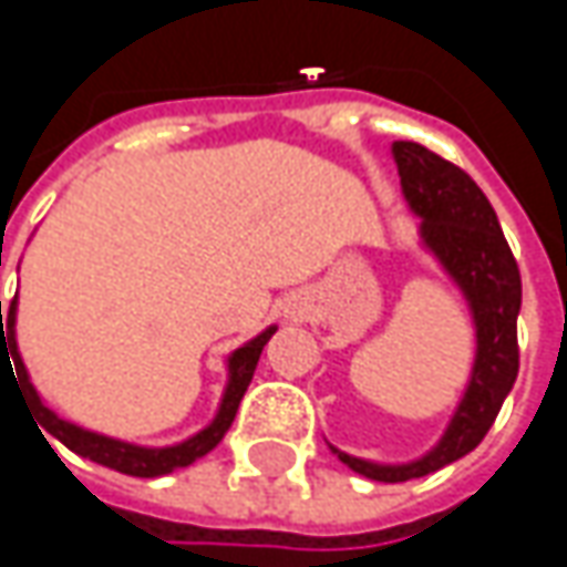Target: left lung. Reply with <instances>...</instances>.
Here are the masks:
<instances>
[{
	"label": "left lung",
	"mask_w": 567,
	"mask_h": 567,
	"mask_svg": "<svg viewBox=\"0 0 567 567\" xmlns=\"http://www.w3.org/2000/svg\"><path fill=\"white\" fill-rule=\"evenodd\" d=\"M391 151L401 173L403 198L423 220L420 239L461 287L476 324V360L467 391L457 403L442 442L425 457L410 464H372L331 447L360 476L379 483H406L470 454L495 423L520 365V271L489 198L461 166L416 142H394Z\"/></svg>",
	"instance_id": "1"
}]
</instances>
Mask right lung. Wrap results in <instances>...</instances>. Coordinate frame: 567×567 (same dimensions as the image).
<instances>
[{
  "mask_svg": "<svg viewBox=\"0 0 567 567\" xmlns=\"http://www.w3.org/2000/svg\"><path fill=\"white\" fill-rule=\"evenodd\" d=\"M14 312H18V296L11 299L9 312L2 316V302H0V360L2 353L11 352L9 360H14V375H18V384L24 391V398L31 403L33 416L43 432H50L53 439H59L69 451H75L81 457H91L94 464H103L110 470H120L125 476H164V473H173V470L188 467L195 464L198 457H205L207 451L220 445V439L227 435V429L236 420V410H239V401L249 388L251 375H255V365H258V357L265 350V343L271 340V334L277 328H268L261 331L258 338L243 343L239 350H233V357L227 360L229 381L227 391H224V401H220V410L214 416V423L205 425L198 435H192L186 442L169 447H142V445H128V442H120V439H110V435H97V432H87L81 425L69 423L62 416H55L53 410L47 403L40 401L37 388L28 379V369L21 362V353H18V343H14ZM40 432V435H43ZM47 442V439H43Z\"/></svg>",
  "mask_w": 567,
  "mask_h": 567,
  "instance_id": "1",
  "label": "right lung"
}]
</instances>
